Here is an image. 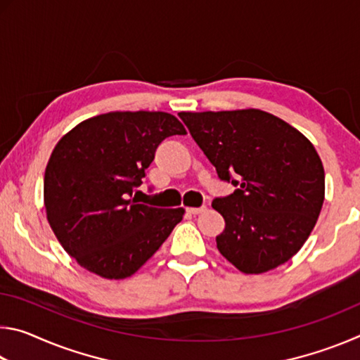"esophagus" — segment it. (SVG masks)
Returning a JSON list of instances; mask_svg holds the SVG:
<instances>
[{"label": "esophagus", "instance_id": "34e87169", "mask_svg": "<svg viewBox=\"0 0 360 360\" xmlns=\"http://www.w3.org/2000/svg\"><path fill=\"white\" fill-rule=\"evenodd\" d=\"M206 211V206H202V208H187V212L188 214H202V212Z\"/></svg>", "mask_w": 360, "mask_h": 360}]
</instances>
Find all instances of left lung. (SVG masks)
<instances>
[{
    "label": "left lung",
    "mask_w": 360,
    "mask_h": 360,
    "mask_svg": "<svg viewBox=\"0 0 360 360\" xmlns=\"http://www.w3.org/2000/svg\"><path fill=\"white\" fill-rule=\"evenodd\" d=\"M179 117L219 178L236 187L212 202L225 221L216 236L219 252L246 275L294 257L324 203V167L311 141L288 122L252 108Z\"/></svg>",
    "instance_id": "8db88e82"
}]
</instances>
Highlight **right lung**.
<instances>
[{"label": "right lung", "mask_w": 360, "mask_h": 360, "mask_svg": "<svg viewBox=\"0 0 360 360\" xmlns=\"http://www.w3.org/2000/svg\"><path fill=\"white\" fill-rule=\"evenodd\" d=\"M186 133L168 112L115 111L81 122L57 143L44 174L47 221L85 270L131 276L182 221L184 208L141 205L131 193L158 144Z\"/></svg>", "instance_id": "add662e5"}]
</instances>
